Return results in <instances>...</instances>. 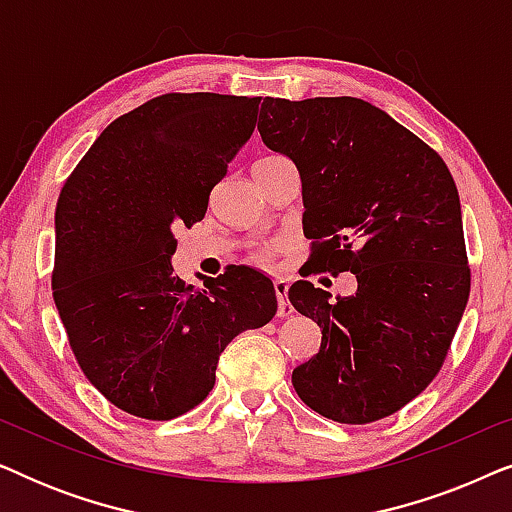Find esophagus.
I'll return each mask as SVG.
<instances>
[{
  "instance_id": "obj_1",
  "label": "esophagus",
  "mask_w": 512,
  "mask_h": 512,
  "mask_svg": "<svg viewBox=\"0 0 512 512\" xmlns=\"http://www.w3.org/2000/svg\"><path fill=\"white\" fill-rule=\"evenodd\" d=\"M286 293H289V284L284 282V279H275V296H277V314L279 317H289L293 312V307L289 303V298H286Z\"/></svg>"
}]
</instances>
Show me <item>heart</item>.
I'll return each instance as SVG.
<instances>
[{
    "label": "heart",
    "instance_id": "1",
    "mask_svg": "<svg viewBox=\"0 0 512 512\" xmlns=\"http://www.w3.org/2000/svg\"><path fill=\"white\" fill-rule=\"evenodd\" d=\"M270 158H279V156H268L263 160H270ZM251 261L258 265H268L272 261V247H256L254 251H251Z\"/></svg>",
    "mask_w": 512,
    "mask_h": 512
}]
</instances>
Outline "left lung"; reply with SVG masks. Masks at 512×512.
I'll return each instance as SVG.
<instances>
[{"label":"left lung","mask_w":512,"mask_h":512,"mask_svg":"<svg viewBox=\"0 0 512 512\" xmlns=\"http://www.w3.org/2000/svg\"><path fill=\"white\" fill-rule=\"evenodd\" d=\"M258 132L296 163L317 272H354L331 298L300 279L289 300L321 328L296 394L340 424L394 415L429 387L471 293L464 223L443 158L359 97H265Z\"/></svg>","instance_id":"8db88e82"}]
</instances>
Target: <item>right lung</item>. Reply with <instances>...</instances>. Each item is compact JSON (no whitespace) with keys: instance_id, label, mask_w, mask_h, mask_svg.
<instances>
[{"instance_id":"right-lung-1","label":"right lung","mask_w":512,"mask_h":512,"mask_svg":"<svg viewBox=\"0 0 512 512\" xmlns=\"http://www.w3.org/2000/svg\"><path fill=\"white\" fill-rule=\"evenodd\" d=\"M261 97L167 93L107 125L62 186L53 300L83 375L128 415L165 422L207 398L230 340L275 317L272 282L233 268L193 289L177 230L256 128Z\"/></svg>"}]
</instances>
